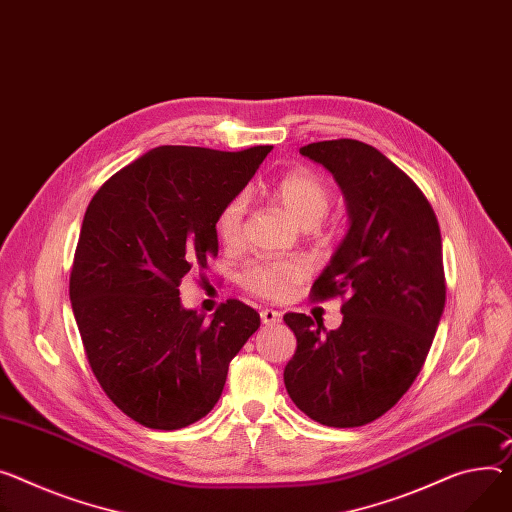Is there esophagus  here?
<instances>
[{"label":"esophagus","mask_w":512,"mask_h":512,"mask_svg":"<svg viewBox=\"0 0 512 512\" xmlns=\"http://www.w3.org/2000/svg\"><path fill=\"white\" fill-rule=\"evenodd\" d=\"M260 320H262V324H266V326H274V324L281 322V313L274 311V309H262V311H260Z\"/></svg>","instance_id":"1"}]
</instances>
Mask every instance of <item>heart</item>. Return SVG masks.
Instances as JSON below:
<instances>
[{"label": "heart", "instance_id": "obj_1", "mask_svg": "<svg viewBox=\"0 0 512 512\" xmlns=\"http://www.w3.org/2000/svg\"><path fill=\"white\" fill-rule=\"evenodd\" d=\"M272 196L301 227L318 225L326 217L332 203L328 184L316 172L305 168L283 174L272 184ZM246 209V194H235L219 211L215 219V231L223 246L235 248L242 242ZM307 274L309 264L297 256L254 260L242 270L240 285L256 297L281 301L293 295L295 287L307 279Z\"/></svg>", "mask_w": 512, "mask_h": 512}]
</instances>
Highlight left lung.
Listing matches in <instances>:
<instances>
[{"label":"left lung","instance_id":"obj_1","mask_svg":"<svg viewBox=\"0 0 512 512\" xmlns=\"http://www.w3.org/2000/svg\"><path fill=\"white\" fill-rule=\"evenodd\" d=\"M299 153L332 172L350 225L311 287L313 301L344 299L342 324L285 313L297 338L285 387L311 420L363 426L398 404L426 361L445 309L441 229L414 180L375 147L334 139Z\"/></svg>","mask_w":512,"mask_h":512}]
</instances>
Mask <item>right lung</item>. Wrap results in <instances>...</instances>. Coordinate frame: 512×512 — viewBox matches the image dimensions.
Wrapping results in <instances>:
<instances>
[{"instance_id":"1","label":"right lung","mask_w":512,"mask_h":512,"mask_svg":"<svg viewBox=\"0 0 512 512\" xmlns=\"http://www.w3.org/2000/svg\"><path fill=\"white\" fill-rule=\"evenodd\" d=\"M270 149L155 147L88 205L69 277L73 316L104 393L147 428L178 430L207 416L231 359L260 326L238 299L207 322L182 307L178 287L217 256L215 219Z\"/></svg>"}]
</instances>
